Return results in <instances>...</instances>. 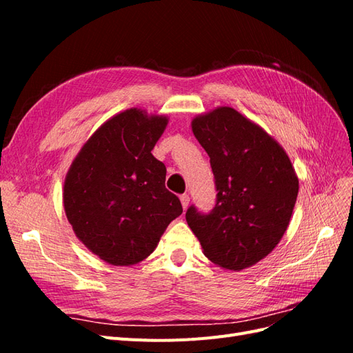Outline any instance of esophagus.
<instances>
[{"label":"esophagus","instance_id":"34e87169","mask_svg":"<svg viewBox=\"0 0 353 353\" xmlns=\"http://www.w3.org/2000/svg\"><path fill=\"white\" fill-rule=\"evenodd\" d=\"M179 199H181V205H183L184 209H187L188 205H190V196L188 194H183Z\"/></svg>","mask_w":353,"mask_h":353}]
</instances>
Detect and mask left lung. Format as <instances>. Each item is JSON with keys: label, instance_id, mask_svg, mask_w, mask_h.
I'll list each match as a JSON object with an SVG mask.
<instances>
[{"label": "left lung", "instance_id": "1", "mask_svg": "<svg viewBox=\"0 0 353 353\" xmlns=\"http://www.w3.org/2000/svg\"><path fill=\"white\" fill-rule=\"evenodd\" d=\"M210 157L216 205L209 215L191 206L185 219L206 258L241 271L268 256L290 223L299 178L280 143L230 105L191 121Z\"/></svg>", "mask_w": 353, "mask_h": 353}]
</instances>
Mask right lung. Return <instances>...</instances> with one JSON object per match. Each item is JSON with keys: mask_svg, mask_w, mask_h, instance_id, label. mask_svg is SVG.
Listing matches in <instances>:
<instances>
[{"mask_svg": "<svg viewBox=\"0 0 353 353\" xmlns=\"http://www.w3.org/2000/svg\"><path fill=\"white\" fill-rule=\"evenodd\" d=\"M169 117L131 108L100 125L82 145L63 185L74 236L113 266L144 261L183 213L165 187L166 168L152 150Z\"/></svg>", "mask_w": 353, "mask_h": 353, "instance_id": "1", "label": "right lung"}]
</instances>
